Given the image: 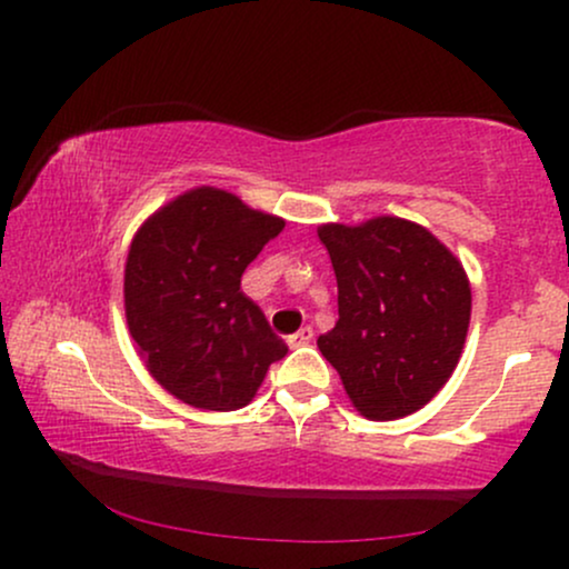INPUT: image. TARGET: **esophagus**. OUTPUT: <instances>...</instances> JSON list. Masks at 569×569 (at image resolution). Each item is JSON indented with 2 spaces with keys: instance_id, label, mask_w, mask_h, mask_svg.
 Segmentation results:
<instances>
[{
  "instance_id": "obj_1",
  "label": "esophagus",
  "mask_w": 569,
  "mask_h": 569,
  "mask_svg": "<svg viewBox=\"0 0 569 569\" xmlns=\"http://www.w3.org/2000/svg\"><path fill=\"white\" fill-rule=\"evenodd\" d=\"M312 339V329L310 326H302V329L297 331V335H291L286 342H289V348H302V345H307Z\"/></svg>"
}]
</instances>
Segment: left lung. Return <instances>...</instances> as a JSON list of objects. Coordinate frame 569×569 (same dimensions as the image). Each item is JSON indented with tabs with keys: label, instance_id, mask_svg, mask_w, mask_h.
I'll return each instance as SVG.
<instances>
[{
	"label": "left lung",
	"instance_id": "8db88e82",
	"mask_svg": "<svg viewBox=\"0 0 569 569\" xmlns=\"http://www.w3.org/2000/svg\"><path fill=\"white\" fill-rule=\"evenodd\" d=\"M318 238L337 276L339 321L318 337L352 407L369 420L422 409L460 361L471 323V283L426 227L377 217L323 224Z\"/></svg>",
	"mask_w": 569,
	"mask_h": 569
}]
</instances>
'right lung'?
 <instances>
[{
  "label": "right lung",
  "instance_id": "1",
  "mask_svg": "<svg viewBox=\"0 0 569 569\" xmlns=\"http://www.w3.org/2000/svg\"><path fill=\"white\" fill-rule=\"evenodd\" d=\"M283 219L217 187L162 206L136 232L126 264V318L149 375L194 409L232 411L257 396L289 352L240 291L246 267Z\"/></svg>",
  "mask_w": 569,
  "mask_h": 569
}]
</instances>
